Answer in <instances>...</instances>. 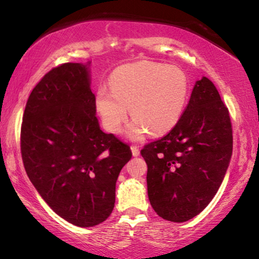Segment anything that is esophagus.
Instances as JSON below:
<instances>
[{
    "mask_svg": "<svg viewBox=\"0 0 259 259\" xmlns=\"http://www.w3.org/2000/svg\"><path fill=\"white\" fill-rule=\"evenodd\" d=\"M131 150H132V154H133V157H138V155L140 154L139 148H138L137 146H131Z\"/></svg>",
    "mask_w": 259,
    "mask_h": 259,
    "instance_id": "esophagus-1",
    "label": "esophagus"
}]
</instances>
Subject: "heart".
I'll list each match as a JSON object with an SVG mask.
<instances>
[{"label": "heart", "instance_id": "heart-1", "mask_svg": "<svg viewBox=\"0 0 259 259\" xmlns=\"http://www.w3.org/2000/svg\"><path fill=\"white\" fill-rule=\"evenodd\" d=\"M109 83L111 87H98L95 107L111 132L120 130L131 107L134 120L126 133L133 140L143 138L148 131L159 136L172 130L189 93V81L183 69L151 61L120 66L111 74Z\"/></svg>", "mask_w": 259, "mask_h": 259}]
</instances>
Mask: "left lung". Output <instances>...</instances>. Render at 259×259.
<instances>
[{
  "instance_id": "obj_1",
  "label": "left lung",
  "mask_w": 259,
  "mask_h": 259,
  "mask_svg": "<svg viewBox=\"0 0 259 259\" xmlns=\"http://www.w3.org/2000/svg\"><path fill=\"white\" fill-rule=\"evenodd\" d=\"M140 153L147 164L148 199L158 215L187 222L210 204L232 155L231 120L212 81H197L176 126Z\"/></svg>"
}]
</instances>
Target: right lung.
Segmentation results:
<instances>
[{
	"label": "right lung",
	"mask_w": 259,
	"mask_h": 259,
	"mask_svg": "<svg viewBox=\"0 0 259 259\" xmlns=\"http://www.w3.org/2000/svg\"><path fill=\"white\" fill-rule=\"evenodd\" d=\"M90 66L68 62L46 74L28 98L21 127L31 184L56 214L80 228L109 217L119 173L132 158L128 145L100 128Z\"/></svg>",
	"instance_id": "1"
}]
</instances>
